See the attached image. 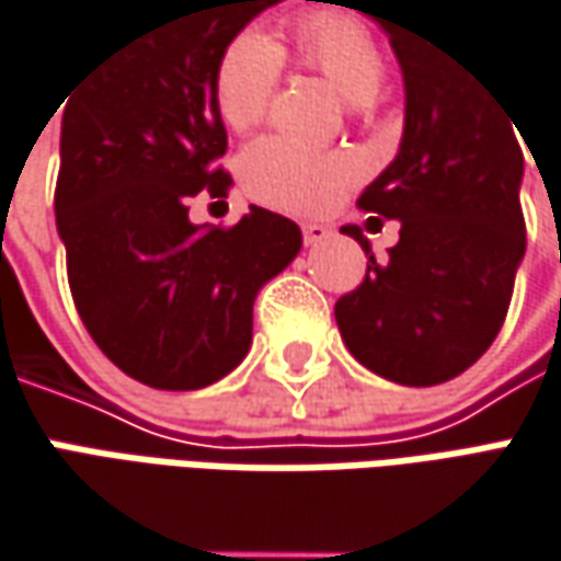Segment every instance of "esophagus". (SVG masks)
<instances>
[{"mask_svg": "<svg viewBox=\"0 0 561 561\" xmlns=\"http://www.w3.org/2000/svg\"><path fill=\"white\" fill-rule=\"evenodd\" d=\"M301 232H305V244L313 248V244H323L329 234H332V229L323 226V222H305V229H301Z\"/></svg>", "mask_w": 561, "mask_h": 561, "instance_id": "esophagus-1", "label": "esophagus"}]
</instances>
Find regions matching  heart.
I'll list each match as a JSON object with an SVG mask.
<instances>
[{"instance_id": "obj_1", "label": "heart", "mask_w": 561, "mask_h": 561, "mask_svg": "<svg viewBox=\"0 0 561 561\" xmlns=\"http://www.w3.org/2000/svg\"><path fill=\"white\" fill-rule=\"evenodd\" d=\"M282 53L260 31H241L222 46L213 71V103L232 131H248L266 115L282 78ZM291 53L357 106H370L386 81L382 43L360 14L345 9L301 14L291 27ZM357 172L360 165L348 153H317L285 137H263L241 157L244 191L260 204L291 213L329 207Z\"/></svg>"}]
</instances>
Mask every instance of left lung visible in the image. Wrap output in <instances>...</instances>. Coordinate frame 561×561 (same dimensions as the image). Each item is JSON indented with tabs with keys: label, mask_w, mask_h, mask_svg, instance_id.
Masks as SVG:
<instances>
[{
	"label": "left lung",
	"mask_w": 561,
	"mask_h": 561,
	"mask_svg": "<svg viewBox=\"0 0 561 561\" xmlns=\"http://www.w3.org/2000/svg\"><path fill=\"white\" fill-rule=\"evenodd\" d=\"M339 2L374 14L392 43L404 131L399 157L357 197L370 213L367 229L399 219V244L377 260L360 226H342L370 256L364 282L335 301V323L367 370L402 386H436L465 374L508 313L527 244L515 118L417 12Z\"/></svg>",
	"instance_id": "1"
}]
</instances>
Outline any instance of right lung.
Returning a JSON list of instances; mask_svg holds the SVG:
<instances>
[{
	"label": "right lung",
	"instance_id": "obj_1",
	"mask_svg": "<svg viewBox=\"0 0 561 561\" xmlns=\"http://www.w3.org/2000/svg\"><path fill=\"white\" fill-rule=\"evenodd\" d=\"M282 0H165L65 100L56 226L87 332L118 370L204 389L251 348L256 291L301 251V229L251 207L232 229L187 219L229 197L213 103L222 46Z\"/></svg>",
	"mask_w": 561,
	"mask_h": 561
}]
</instances>
